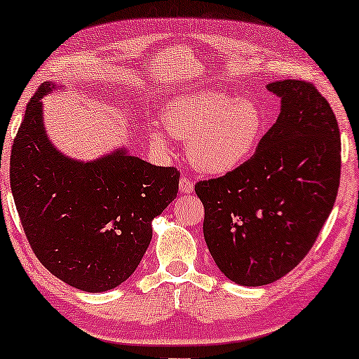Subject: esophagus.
<instances>
[{"label":"esophagus","mask_w":359,"mask_h":359,"mask_svg":"<svg viewBox=\"0 0 359 359\" xmlns=\"http://www.w3.org/2000/svg\"><path fill=\"white\" fill-rule=\"evenodd\" d=\"M193 186H194V183L188 178V176H181V180H180V191H181V193H184V194L191 193V191H193Z\"/></svg>","instance_id":"esophagus-1"}]
</instances>
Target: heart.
<instances>
[{
  "label": "heart",
  "mask_w": 359,
  "mask_h": 359,
  "mask_svg": "<svg viewBox=\"0 0 359 359\" xmlns=\"http://www.w3.org/2000/svg\"><path fill=\"white\" fill-rule=\"evenodd\" d=\"M163 124L171 137L188 140L186 154L196 170L225 175L243 165L257 149L264 116L252 100L205 90L171 101ZM150 139L156 149H168L161 130H151Z\"/></svg>",
  "instance_id": "1"
}]
</instances>
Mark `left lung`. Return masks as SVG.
Masks as SVG:
<instances>
[{"label": "left lung", "instance_id": "obj_1", "mask_svg": "<svg viewBox=\"0 0 359 359\" xmlns=\"http://www.w3.org/2000/svg\"><path fill=\"white\" fill-rule=\"evenodd\" d=\"M268 90L281 97V112L252 158L194 186L209 252L240 286H264L296 268L340 186V129L328 101L309 81H274Z\"/></svg>", "mask_w": 359, "mask_h": 359}]
</instances>
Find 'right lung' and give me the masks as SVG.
<instances>
[{"mask_svg": "<svg viewBox=\"0 0 359 359\" xmlns=\"http://www.w3.org/2000/svg\"><path fill=\"white\" fill-rule=\"evenodd\" d=\"M42 83L31 97L11 149L14 204L32 252L53 276L86 292L124 283L149 248L151 220L178 194L180 171L155 166L126 149L93 161L62 155L48 140Z\"/></svg>", "mask_w": 359, "mask_h": 359, "instance_id": "add662e5", "label": "right lung"}]
</instances>
